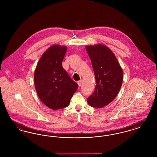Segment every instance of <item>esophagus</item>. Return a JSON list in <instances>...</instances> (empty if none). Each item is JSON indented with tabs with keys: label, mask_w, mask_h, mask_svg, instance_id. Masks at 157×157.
I'll return each instance as SVG.
<instances>
[{
	"label": "esophagus",
	"mask_w": 157,
	"mask_h": 157,
	"mask_svg": "<svg viewBox=\"0 0 157 157\" xmlns=\"http://www.w3.org/2000/svg\"><path fill=\"white\" fill-rule=\"evenodd\" d=\"M82 83H83V80H82V79L79 81L78 82V84L79 86H82Z\"/></svg>",
	"instance_id": "esophagus-1"
}]
</instances>
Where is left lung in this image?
Returning a JSON list of instances; mask_svg holds the SVG:
<instances>
[{
  "label": "left lung",
  "instance_id": "1",
  "mask_svg": "<svg viewBox=\"0 0 157 157\" xmlns=\"http://www.w3.org/2000/svg\"><path fill=\"white\" fill-rule=\"evenodd\" d=\"M96 79L94 93L88 103L94 108H103L111 102L120 92L123 71L113 53L106 46H86Z\"/></svg>",
  "mask_w": 157,
  "mask_h": 157
}]
</instances>
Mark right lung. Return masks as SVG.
Masks as SVG:
<instances>
[{
  "instance_id": "add662e5",
  "label": "right lung",
  "mask_w": 157,
  "mask_h": 157,
  "mask_svg": "<svg viewBox=\"0 0 157 157\" xmlns=\"http://www.w3.org/2000/svg\"><path fill=\"white\" fill-rule=\"evenodd\" d=\"M67 46L53 45L40 58L34 82L37 95L48 108L56 110L67 107L78 85L63 68Z\"/></svg>"
}]
</instances>
